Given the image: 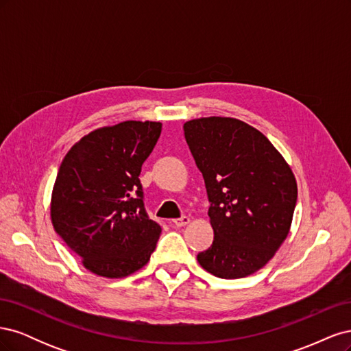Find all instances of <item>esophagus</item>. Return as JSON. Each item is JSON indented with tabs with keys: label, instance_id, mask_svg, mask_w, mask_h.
Segmentation results:
<instances>
[{
	"label": "esophagus",
	"instance_id": "34e87169",
	"mask_svg": "<svg viewBox=\"0 0 351 351\" xmlns=\"http://www.w3.org/2000/svg\"><path fill=\"white\" fill-rule=\"evenodd\" d=\"M190 222V218L189 217H186V215H183L182 218H176V219H173V224L176 226V227H184V226H187Z\"/></svg>",
	"mask_w": 351,
	"mask_h": 351
}]
</instances>
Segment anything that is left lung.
Returning a JSON list of instances; mask_svg holds the SVG:
<instances>
[{
    "mask_svg": "<svg viewBox=\"0 0 351 351\" xmlns=\"http://www.w3.org/2000/svg\"><path fill=\"white\" fill-rule=\"evenodd\" d=\"M183 129L204 174L214 228V241L197 262L218 278L247 277L268 263L289 234L294 174L267 137L240 120L208 117Z\"/></svg>",
    "mask_w": 351,
    "mask_h": 351,
    "instance_id": "8db88e82",
    "label": "left lung"
}]
</instances>
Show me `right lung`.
I'll use <instances>...</instances> for the list:
<instances>
[{"label": "right lung", "mask_w": 351, "mask_h": 351, "mask_svg": "<svg viewBox=\"0 0 351 351\" xmlns=\"http://www.w3.org/2000/svg\"><path fill=\"white\" fill-rule=\"evenodd\" d=\"M161 130L155 121L102 127L82 137L60 165L52 226L84 268L101 277H127L156 247L161 227L147 215L139 176Z\"/></svg>", "instance_id": "right-lung-1"}]
</instances>
